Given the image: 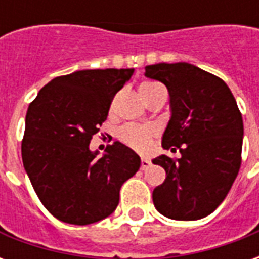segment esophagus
<instances>
[{"mask_svg":"<svg viewBox=\"0 0 259 259\" xmlns=\"http://www.w3.org/2000/svg\"><path fill=\"white\" fill-rule=\"evenodd\" d=\"M150 165H151V161H150L148 158H141V169H143V170H146Z\"/></svg>","mask_w":259,"mask_h":259,"instance_id":"obj_1","label":"esophagus"}]
</instances>
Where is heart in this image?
<instances>
[{"label":"heart","instance_id":"1","mask_svg":"<svg viewBox=\"0 0 259 259\" xmlns=\"http://www.w3.org/2000/svg\"><path fill=\"white\" fill-rule=\"evenodd\" d=\"M159 89H163V87L158 83H152V81H144L139 87L143 100H147L152 93H155ZM152 136H154V129L148 127V126H139V124L133 123L122 126L118 133L119 140L136 151H144L147 147L150 146Z\"/></svg>","mask_w":259,"mask_h":259}]
</instances>
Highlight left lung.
<instances>
[{"instance_id": "1", "label": "left lung", "mask_w": 259, "mask_h": 259, "mask_svg": "<svg viewBox=\"0 0 259 259\" xmlns=\"http://www.w3.org/2000/svg\"><path fill=\"white\" fill-rule=\"evenodd\" d=\"M146 76L166 85L170 119L162 147H178V159L159 155L152 163L166 172L152 191L163 217L197 221L221 205L239 174L243 118L228 84L218 76L187 62L146 66Z\"/></svg>"}]
</instances>
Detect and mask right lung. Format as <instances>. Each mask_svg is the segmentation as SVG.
I'll return each instance as SVG.
<instances>
[{"instance_id":"add662e5","label":"right lung","mask_w":259,"mask_h":259,"mask_svg":"<svg viewBox=\"0 0 259 259\" xmlns=\"http://www.w3.org/2000/svg\"><path fill=\"white\" fill-rule=\"evenodd\" d=\"M135 69H87L59 76L38 91L26 113L22 159L41 204L70 225L109 217L140 157L119 141L102 157L90 151L113 97Z\"/></svg>"}]
</instances>
